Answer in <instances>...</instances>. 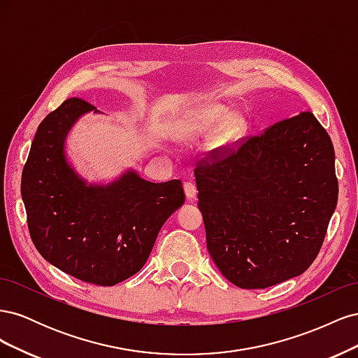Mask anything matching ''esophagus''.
I'll return each mask as SVG.
<instances>
[{"mask_svg": "<svg viewBox=\"0 0 358 358\" xmlns=\"http://www.w3.org/2000/svg\"><path fill=\"white\" fill-rule=\"evenodd\" d=\"M183 189H185L187 199H189V200L196 199V196H197V187L194 185L192 182H185V183H183Z\"/></svg>", "mask_w": 358, "mask_h": 358, "instance_id": "34e87169", "label": "esophagus"}]
</instances>
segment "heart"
<instances>
[{"mask_svg":"<svg viewBox=\"0 0 358 358\" xmlns=\"http://www.w3.org/2000/svg\"><path fill=\"white\" fill-rule=\"evenodd\" d=\"M230 110L225 106L212 104L204 107V109L197 115L194 129L199 133L208 134L213 129L220 127V138L222 145H230L236 142L246 129V121L241 113L229 115Z\"/></svg>","mask_w":358,"mask_h":358,"instance_id":"1","label":"heart"}]
</instances>
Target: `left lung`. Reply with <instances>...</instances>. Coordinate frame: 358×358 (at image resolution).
<instances>
[{
  "mask_svg": "<svg viewBox=\"0 0 358 358\" xmlns=\"http://www.w3.org/2000/svg\"><path fill=\"white\" fill-rule=\"evenodd\" d=\"M208 251L239 288H268L317 258L338 203L331 138L301 112L194 170Z\"/></svg>",
  "mask_w": 358,
  "mask_h": 358,
  "instance_id": "left-lung-1",
  "label": "left lung"
}]
</instances>
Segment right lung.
<instances>
[{"label":"right lung","mask_w":358,"mask_h":358,"mask_svg":"<svg viewBox=\"0 0 358 358\" xmlns=\"http://www.w3.org/2000/svg\"><path fill=\"white\" fill-rule=\"evenodd\" d=\"M95 106L69 99L37 128L22 171L31 239L62 272L101 287L136 275L169 216L185 201L182 182L152 183L136 171L109 185H86L64 154L73 124Z\"/></svg>","instance_id":"obj_1"}]
</instances>
